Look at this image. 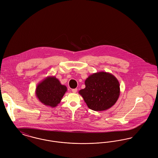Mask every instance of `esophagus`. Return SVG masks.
Wrapping results in <instances>:
<instances>
[{"mask_svg": "<svg viewBox=\"0 0 158 158\" xmlns=\"http://www.w3.org/2000/svg\"><path fill=\"white\" fill-rule=\"evenodd\" d=\"M77 88H74V89H72V92L74 93H77Z\"/></svg>", "mask_w": 158, "mask_h": 158, "instance_id": "obj_1", "label": "esophagus"}]
</instances>
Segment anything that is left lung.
Listing matches in <instances>:
<instances>
[{"label": "left lung", "mask_w": 158, "mask_h": 158, "mask_svg": "<svg viewBox=\"0 0 158 158\" xmlns=\"http://www.w3.org/2000/svg\"><path fill=\"white\" fill-rule=\"evenodd\" d=\"M85 88L79 93L88 107L94 111H104L115 104L120 95V85L112 74L104 71L89 75L85 81Z\"/></svg>", "instance_id": "obj_1"}]
</instances>
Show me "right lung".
Instances as JSON below:
<instances>
[{
	"label": "right lung",
	"mask_w": 158,
	"mask_h": 158,
	"mask_svg": "<svg viewBox=\"0 0 158 158\" xmlns=\"http://www.w3.org/2000/svg\"><path fill=\"white\" fill-rule=\"evenodd\" d=\"M67 91V87L55 76H48L37 84L35 96L42 104L53 108L60 102Z\"/></svg>",
	"instance_id": "add662e5"
}]
</instances>
